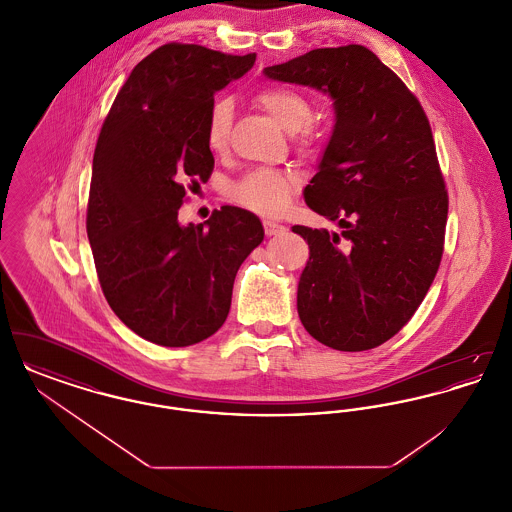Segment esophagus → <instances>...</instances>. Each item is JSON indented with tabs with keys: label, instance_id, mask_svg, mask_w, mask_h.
<instances>
[{
	"label": "esophagus",
	"instance_id": "34e87169",
	"mask_svg": "<svg viewBox=\"0 0 512 512\" xmlns=\"http://www.w3.org/2000/svg\"><path fill=\"white\" fill-rule=\"evenodd\" d=\"M286 232V226L284 224H278V222H272V220H265V234L267 236H280Z\"/></svg>",
	"mask_w": 512,
	"mask_h": 512
}]
</instances>
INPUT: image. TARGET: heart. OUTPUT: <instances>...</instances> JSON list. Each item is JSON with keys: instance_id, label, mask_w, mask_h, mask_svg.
<instances>
[{"instance_id": "1", "label": "heart", "mask_w": 512, "mask_h": 512, "mask_svg": "<svg viewBox=\"0 0 512 512\" xmlns=\"http://www.w3.org/2000/svg\"><path fill=\"white\" fill-rule=\"evenodd\" d=\"M257 103L270 113L284 130L292 132L295 144L303 153H313L322 142V130L313 124V105L309 98L286 86H267L257 92ZM234 109L230 99H215L205 121V142L213 153H222L228 146ZM299 186V178L284 169H255L230 184L228 195L234 203L263 215H282Z\"/></svg>"}]
</instances>
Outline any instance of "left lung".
Masks as SVG:
<instances>
[{
  "mask_svg": "<svg viewBox=\"0 0 512 512\" xmlns=\"http://www.w3.org/2000/svg\"><path fill=\"white\" fill-rule=\"evenodd\" d=\"M265 76L324 90L336 109L305 201L343 232L293 226L311 249L297 313L332 349H374L413 318L443 255L449 195L430 121L405 82L359 44L313 49Z\"/></svg>",
  "mask_w": 512,
  "mask_h": 512,
  "instance_id": "left-lung-1",
  "label": "left lung"
}]
</instances>
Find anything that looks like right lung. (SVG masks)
I'll return each instance as SVG.
<instances>
[{"mask_svg":"<svg viewBox=\"0 0 512 512\" xmlns=\"http://www.w3.org/2000/svg\"><path fill=\"white\" fill-rule=\"evenodd\" d=\"M253 63L255 53L165 44L134 67L99 132L86 211L99 286L132 332L163 347L219 330L236 272L265 238L261 220L230 205L178 224L188 190L215 169L205 142L215 92Z\"/></svg>","mask_w":512,"mask_h":512,"instance_id":"right-lung-1","label":"right lung"}]
</instances>
